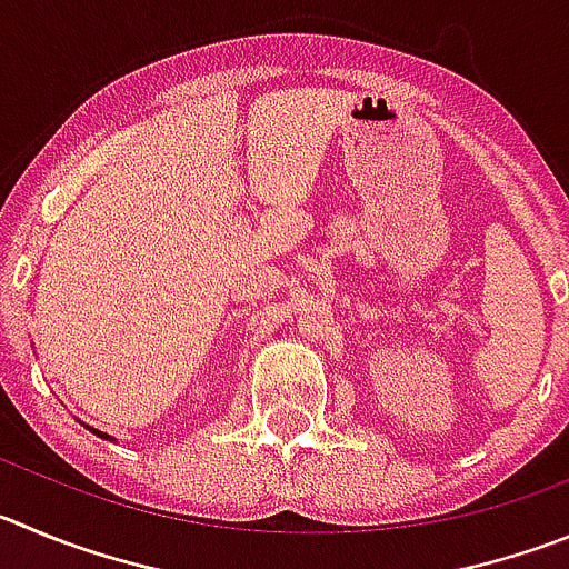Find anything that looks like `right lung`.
<instances>
[{
	"label": "right lung",
	"mask_w": 569,
	"mask_h": 569,
	"mask_svg": "<svg viewBox=\"0 0 569 569\" xmlns=\"http://www.w3.org/2000/svg\"><path fill=\"white\" fill-rule=\"evenodd\" d=\"M89 429H92V427H89ZM92 432H94V435H100V438H106V440H114V438H111V435H106V432H100V429H92Z\"/></svg>",
	"instance_id": "obj_1"
}]
</instances>
